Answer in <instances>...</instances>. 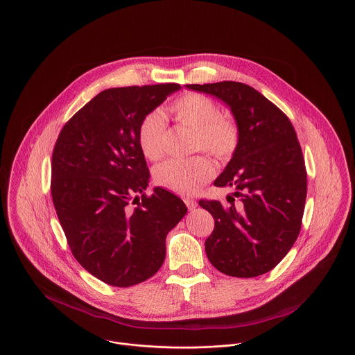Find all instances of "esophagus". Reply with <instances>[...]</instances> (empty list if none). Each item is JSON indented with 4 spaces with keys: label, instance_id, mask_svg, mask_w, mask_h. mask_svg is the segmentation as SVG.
<instances>
[{
    "label": "esophagus",
    "instance_id": "34e87169",
    "mask_svg": "<svg viewBox=\"0 0 355 355\" xmlns=\"http://www.w3.org/2000/svg\"><path fill=\"white\" fill-rule=\"evenodd\" d=\"M185 205H187V207H188L189 210H195V209L198 207L196 200L192 199V198H187V199H185Z\"/></svg>",
    "mask_w": 355,
    "mask_h": 355
}]
</instances>
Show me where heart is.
I'll use <instances>...</instances> for the list:
<instances>
[{
  "label": "heart",
  "mask_w": 355,
  "mask_h": 355,
  "mask_svg": "<svg viewBox=\"0 0 355 355\" xmlns=\"http://www.w3.org/2000/svg\"><path fill=\"white\" fill-rule=\"evenodd\" d=\"M166 112L193 131L192 146L216 157H228L239 144V128L230 118L220 115L218 105L199 93H187L174 100ZM166 118L162 111L152 110L144 115L138 127V142L149 160L163 155ZM214 175L213 164L203 156L189 160H167L155 168L157 185L178 195H193Z\"/></svg>",
  "instance_id": "obj_1"
}]
</instances>
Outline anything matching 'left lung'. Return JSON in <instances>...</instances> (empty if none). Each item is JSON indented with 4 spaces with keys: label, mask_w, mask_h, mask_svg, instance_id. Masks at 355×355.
Masks as SVG:
<instances>
[{
    "label": "left lung",
    "mask_w": 355,
    "mask_h": 355,
    "mask_svg": "<svg viewBox=\"0 0 355 355\" xmlns=\"http://www.w3.org/2000/svg\"><path fill=\"white\" fill-rule=\"evenodd\" d=\"M223 101L239 128V144L216 187H234L240 203L199 200L214 218L205 241L210 263L232 277L270 272L294 245L306 199V170L287 115L254 87L232 80L185 85Z\"/></svg>",
    "instance_id": "obj_1"
}]
</instances>
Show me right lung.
I'll list each match as a JSON object with an SVG mask.
<instances>
[{
    "label": "right lung",
    "instance_id": "1",
    "mask_svg": "<svg viewBox=\"0 0 355 355\" xmlns=\"http://www.w3.org/2000/svg\"><path fill=\"white\" fill-rule=\"evenodd\" d=\"M180 89H105L57 139L51 195L58 220L75 259L105 284L131 287L152 277L164 262L167 234L187 214L185 203L167 189L156 187L145 196L150 174L138 142L144 115ZM139 194L143 202L132 208Z\"/></svg>",
    "mask_w": 355,
    "mask_h": 355
}]
</instances>
